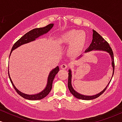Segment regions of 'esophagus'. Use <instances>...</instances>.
I'll use <instances>...</instances> for the list:
<instances>
[{
  "label": "esophagus",
  "mask_w": 122,
  "mask_h": 122,
  "mask_svg": "<svg viewBox=\"0 0 122 122\" xmlns=\"http://www.w3.org/2000/svg\"><path fill=\"white\" fill-rule=\"evenodd\" d=\"M60 67H61V68L62 69H65L68 68V65L66 64H61V66H60Z\"/></svg>",
  "instance_id": "34e87169"
}]
</instances>
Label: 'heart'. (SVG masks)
I'll list each match as a JSON object with an SVG mask.
<instances>
[{"label": "heart", "mask_w": 122, "mask_h": 122, "mask_svg": "<svg viewBox=\"0 0 122 122\" xmlns=\"http://www.w3.org/2000/svg\"><path fill=\"white\" fill-rule=\"evenodd\" d=\"M59 41L63 45H69L68 53L70 55H77L84 46L86 34L81 30H70L61 34Z\"/></svg>", "instance_id": "obj_1"}]
</instances>
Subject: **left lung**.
Segmentation results:
<instances>
[{"instance_id": "8db88e82", "label": "left lung", "mask_w": 122, "mask_h": 122, "mask_svg": "<svg viewBox=\"0 0 122 122\" xmlns=\"http://www.w3.org/2000/svg\"><path fill=\"white\" fill-rule=\"evenodd\" d=\"M92 50H99V51H106V52L108 53L110 55L112 61V66L113 68V72H112V78L113 75L114 73V69H115V64H114V53H113L111 47L110 46L108 43L106 41V40L103 38V37L100 36L99 33H97L96 31L93 30V39H92V42L88 48L85 51V53L89 52V51H92ZM82 56L79 57L80 58ZM69 73H68V86L69 88V91L71 93L75 96V97L79 99H82V100H92V99H96L100 96L102 94L104 93V92L107 89L108 85H109L110 82L111 81V79L108 84V85L106 86V87L103 89L102 91L99 92L97 94L93 95V96H86V95H84L80 93H78L76 92L75 89H73V86H72V71L69 69Z\"/></svg>"}]
</instances>
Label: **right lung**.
Returning a JSON list of instances; mask_svg holds the SVG:
<instances>
[{"label": "right lung", "mask_w": 122, "mask_h": 122, "mask_svg": "<svg viewBox=\"0 0 122 122\" xmlns=\"http://www.w3.org/2000/svg\"><path fill=\"white\" fill-rule=\"evenodd\" d=\"M53 26H54V24H53V23H51V24L47 25L45 27L36 28V29H33V30H30V31H29L28 33H26V34H25L23 37H21L19 40H18L17 41L14 43V45L12 47V49L11 51L10 54V56L12 51H13L14 50L16 49V48H18V47L22 45H24L26 44V43L31 42L32 41H34L36 40V39L40 37V36H42V35L45 34H46L47 33H48V32L52 29ZM59 67H58V66H57L54 69H53L52 71H50L49 75L48 76V78H47V85L46 86V87L45 88V89H43V91H42L41 92H40V93L34 95L26 94V93H23V92H20V91L18 90L17 88L15 86L14 84V83L12 81V80L11 79L10 76L9 69L8 70V76H9L11 82L14 88L15 91H16L18 94L22 96V97L25 98V99H27V100H41V99L45 97L49 93V92L51 89V88H52L53 80H54V77H55V76L57 75V73L59 71Z\"/></svg>", "instance_id": "right-lung-1"}]
</instances>
